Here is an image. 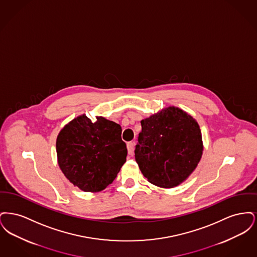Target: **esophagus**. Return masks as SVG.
I'll list each match as a JSON object with an SVG mask.
<instances>
[{
  "label": "esophagus",
  "mask_w": 257,
  "mask_h": 257,
  "mask_svg": "<svg viewBox=\"0 0 257 257\" xmlns=\"http://www.w3.org/2000/svg\"><path fill=\"white\" fill-rule=\"evenodd\" d=\"M127 149H128V154L132 155L134 152V143L130 142L127 144Z\"/></svg>",
  "instance_id": "esophagus-1"
}]
</instances>
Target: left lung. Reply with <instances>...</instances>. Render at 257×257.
Instances as JSON below:
<instances>
[{
	"label": "left lung",
	"instance_id": "obj_1",
	"mask_svg": "<svg viewBox=\"0 0 257 257\" xmlns=\"http://www.w3.org/2000/svg\"><path fill=\"white\" fill-rule=\"evenodd\" d=\"M141 123L135 158L147 181L166 189L183 183L203 152L197 121L185 110L170 106Z\"/></svg>",
	"mask_w": 257,
	"mask_h": 257
}]
</instances>
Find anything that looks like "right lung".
Instances as JSON below:
<instances>
[{"label": "right lung", "instance_id": "obj_1", "mask_svg": "<svg viewBox=\"0 0 257 257\" xmlns=\"http://www.w3.org/2000/svg\"><path fill=\"white\" fill-rule=\"evenodd\" d=\"M121 127L103 116L94 122L81 114L58 135L56 150L64 176L83 192L96 193L112 183L126 162Z\"/></svg>", "mask_w": 257, "mask_h": 257}]
</instances>
